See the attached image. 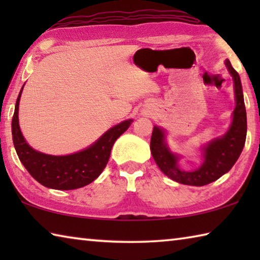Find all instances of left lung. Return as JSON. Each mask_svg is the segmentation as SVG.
<instances>
[{
	"label": "left lung",
	"mask_w": 260,
	"mask_h": 260,
	"mask_svg": "<svg viewBox=\"0 0 260 260\" xmlns=\"http://www.w3.org/2000/svg\"><path fill=\"white\" fill-rule=\"evenodd\" d=\"M225 64L234 81L236 105L233 111V120L225 134L202 147L203 162L199 169L193 171L180 169L178 165L180 156L171 151L167 146L165 129L153 126L150 141L151 155L161 172L175 182L197 187L213 182L234 166L243 150L246 138V111L243 90L239 73L233 69L230 60L227 59Z\"/></svg>",
	"instance_id": "8db88e82"
}]
</instances>
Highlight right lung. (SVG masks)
<instances>
[{"mask_svg": "<svg viewBox=\"0 0 260 260\" xmlns=\"http://www.w3.org/2000/svg\"><path fill=\"white\" fill-rule=\"evenodd\" d=\"M23 88L16 101L11 132L17 155L28 173L42 186L57 190L85 187L98 179L108 164L113 143L128 129L133 119L111 127L96 142L81 151L65 156L47 155L30 147L20 131L18 110Z\"/></svg>", "mask_w": 260, "mask_h": 260, "instance_id": "obj_1", "label": "right lung"}]
</instances>
